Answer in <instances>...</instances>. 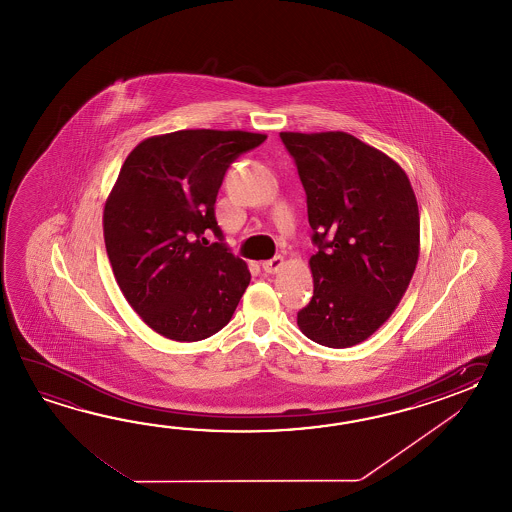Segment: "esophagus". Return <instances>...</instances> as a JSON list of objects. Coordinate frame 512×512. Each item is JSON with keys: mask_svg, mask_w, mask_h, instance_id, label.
<instances>
[{"mask_svg": "<svg viewBox=\"0 0 512 512\" xmlns=\"http://www.w3.org/2000/svg\"><path fill=\"white\" fill-rule=\"evenodd\" d=\"M283 263H285V261H283L282 256H274L272 260L263 261L261 267H263V271L274 274V272H278L282 269Z\"/></svg>", "mask_w": 512, "mask_h": 512, "instance_id": "esophagus-1", "label": "esophagus"}]
</instances>
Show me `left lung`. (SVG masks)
Listing matches in <instances>:
<instances>
[{
    "label": "left lung",
    "mask_w": 512,
    "mask_h": 512,
    "mask_svg": "<svg viewBox=\"0 0 512 512\" xmlns=\"http://www.w3.org/2000/svg\"><path fill=\"white\" fill-rule=\"evenodd\" d=\"M280 137L304 185L318 247L309 260L313 298L296 322L316 344L355 346L392 316L414 276V188L392 157L346 131Z\"/></svg>",
    "instance_id": "8db88e82"
}]
</instances>
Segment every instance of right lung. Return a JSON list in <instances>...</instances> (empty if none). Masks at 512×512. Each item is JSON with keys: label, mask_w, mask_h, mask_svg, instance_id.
Masks as SVG:
<instances>
[{"label": "right lung", "mask_w": 512, "mask_h": 512, "mask_svg": "<svg viewBox=\"0 0 512 512\" xmlns=\"http://www.w3.org/2000/svg\"><path fill=\"white\" fill-rule=\"evenodd\" d=\"M267 139L241 130H181L139 142L104 207V241L120 291L155 333L203 340L229 324L251 282L214 216L230 163ZM212 229L219 242L202 234Z\"/></svg>", "instance_id": "1"}]
</instances>
